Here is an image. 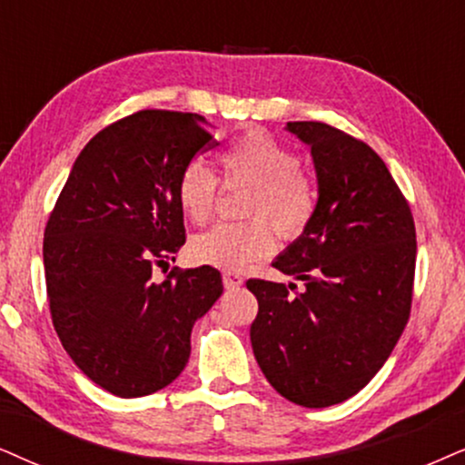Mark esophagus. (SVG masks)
<instances>
[{
    "mask_svg": "<svg viewBox=\"0 0 465 465\" xmlns=\"http://www.w3.org/2000/svg\"><path fill=\"white\" fill-rule=\"evenodd\" d=\"M244 283V279L238 272H223V285L225 290H238Z\"/></svg>",
    "mask_w": 465,
    "mask_h": 465,
    "instance_id": "obj_1",
    "label": "esophagus"
}]
</instances>
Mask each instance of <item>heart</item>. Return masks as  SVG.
I'll list each match as a JSON object with an SVG mask.
<instances>
[{"instance_id":"b5f03b06","label":"heart","mask_w":465,"mask_h":465,"mask_svg":"<svg viewBox=\"0 0 465 465\" xmlns=\"http://www.w3.org/2000/svg\"><path fill=\"white\" fill-rule=\"evenodd\" d=\"M225 184H251L244 223H216L191 240V257L202 266L240 272L274 251V229L287 240L302 236L317 213L315 180L301 156L266 131H249L219 156ZM219 182L203 163L191 161L178 178L180 210L193 223H205L216 205Z\"/></svg>"}]
</instances>
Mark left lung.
<instances>
[{"mask_svg":"<svg viewBox=\"0 0 465 465\" xmlns=\"http://www.w3.org/2000/svg\"><path fill=\"white\" fill-rule=\"evenodd\" d=\"M311 148L317 213L272 262L304 281L249 279L257 311L251 345L272 389L302 408H328L371 381L408 324L416 229L384 161L324 122H287Z\"/></svg>","mask_w":465,"mask_h":465,"instance_id":"8db88e82","label":"left lung"}]
</instances>
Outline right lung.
<instances>
[{
  "label": "right lung",
  "instance_id": "add662e5",
  "mask_svg": "<svg viewBox=\"0 0 465 465\" xmlns=\"http://www.w3.org/2000/svg\"><path fill=\"white\" fill-rule=\"evenodd\" d=\"M203 117L143 109L81 150L45 227L51 320L76 367L111 395H152L178 378L191 331L223 293L213 266L152 270L186 242L178 178L214 143Z\"/></svg>",
  "mask_w": 465,
  "mask_h": 465
}]
</instances>
